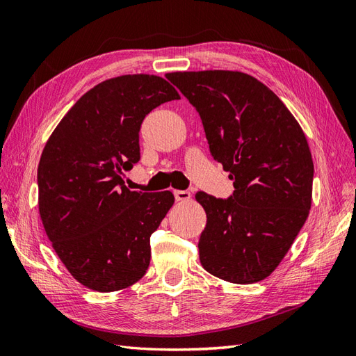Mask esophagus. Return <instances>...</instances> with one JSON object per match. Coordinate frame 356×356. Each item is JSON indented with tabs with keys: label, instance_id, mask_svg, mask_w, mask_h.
Masks as SVG:
<instances>
[{
	"label": "esophagus",
	"instance_id": "34e87169",
	"mask_svg": "<svg viewBox=\"0 0 356 356\" xmlns=\"http://www.w3.org/2000/svg\"><path fill=\"white\" fill-rule=\"evenodd\" d=\"M174 196H175V200L178 202H187L191 199V193L187 190H175Z\"/></svg>",
	"mask_w": 356,
	"mask_h": 356
}]
</instances>
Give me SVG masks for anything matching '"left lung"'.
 I'll use <instances>...</instances> for the list:
<instances>
[{
	"mask_svg": "<svg viewBox=\"0 0 356 356\" xmlns=\"http://www.w3.org/2000/svg\"><path fill=\"white\" fill-rule=\"evenodd\" d=\"M166 79L195 106L212 157L234 181L229 199L196 195L208 217L200 263L222 281H263L307 220L314 182L307 139L284 102L251 75L191 71Z\"/></svg>",
	"mask_w": 356,
	"mask_h": 356,
	"instance_id": "left-lung-1",
	"label": "left lung"
}]
</instances>
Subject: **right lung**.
<instances>
[{
  "mask_svg": "<svg viewBox=\"0 0 356 356\" xmlns=\"http://www.w3.org/2000/svg\"><path fill=\"white\" fill-rule=\"evenodd\" d=\"M179 99L161 77L122 75L74 104L42 149L38 208L53 250L99 293L134 285L149 266V236L174 204L170 191H131L122 178L141 159L139 131L156 106Z\"/></svg>",
  "mask_w": 356,
  "mask_h": 356,
  "instance_id": "right-lung-1",
  "label": "right lung"
}]
</instances>
